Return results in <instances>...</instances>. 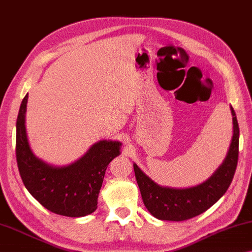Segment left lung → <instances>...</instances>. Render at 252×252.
<instances>
[{
	"instance_id": "left-lung-1",
	"label": "left lung",
	"mask_w": 252,
	"mask_h": 252,
	"mask_svg": "<svg viewBox=\"0 0 252 252\" xmlns=\"http://www.w3.org/2000/svg\"><path fill=\"white\" fill-rule=\"evenodd\" d=\"M233 136L224 161L204 183L188 188L160 186L134 163L135 177L143 203L154 218L161 220H186L202 214L226 192L233 179L239 158V124L233 108L230 107Z\"/></svg>"
}]
</instances>
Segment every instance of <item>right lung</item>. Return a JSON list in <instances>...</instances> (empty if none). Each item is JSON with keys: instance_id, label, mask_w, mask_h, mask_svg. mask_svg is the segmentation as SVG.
<instances>
[{"instance_id": "add662e5", "label": "right lung", "mask_w": 252, "mask_h": 252, "mask_svg": "<svg viewBox=\"0 0 252 252\" xmlns=\"http://www.w3.org/2000/svg\"><path fill=\"white\" fill-rule=\"evenodd\" d=\"M28 94L17 119V161L27 190L55 214L82 218L98 207V196L107 166L121 154L122 143L101 139L67 165H53L38 158L30 146L26 128Z\"/></svg>"}]
</instances>
